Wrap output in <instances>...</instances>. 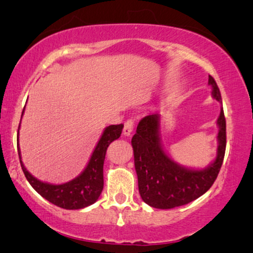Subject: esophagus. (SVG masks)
Listing matches in <instances>:
<instances>
[{"instance_id":"34e87169","label":"esophagus","mask_w":253,"mask_h":253,"mask_svg":"<svg viewBox=\"0 0 253 253\" xmlns=\"http://www.w3.org/2000/svg\"><path fill=\"white\" fill-rule=\"evenodd\" d=\"M133 126H134V120L130 119L127 120L126 123H124V129H123V134L124 136H130L131 132L133 130Z\"/></svg>"}]
</instances>
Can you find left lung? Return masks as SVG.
I'll return each instance as SVG.
<instances>
[{
	"label": "left lung",
	"instance_id": "8db88e82",
	"mask_svg": "<svg viewBox=\"0 0 253 253\" xmlns=\"http://www.w3.org/2000/svg\"><path fill=\"white\" fill-rule=\"evenodd\" d=\"M212 96L221 101V93L212 76H209ZM159 114L145 116L131 139L134 168L141 199L154 209L169 210L183 206L203 196L217 177L226 152V119L221 108L216 124V157L204 169L186 168L169 158L164 150Z\"/></svg>",
	"mask_w": 253,
	"mask_h": 253
}]
</instances>
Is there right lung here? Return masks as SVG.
Listing matches in <instances>:
<instances>
[{"mask_svg":"<svg viewBox=\"0 0 253 253\" xmlns=\"http://www.w3.org/2000/svg\"><path fill=\"white\" fill-rule=\"evenodd\" d=\"M24 110H25V107H24ZM19 127L18 136H17V147H18L20 166H22L26 179L41 197L64 210L85 209L99 199L103 189V161H105L107 148L112 141L119 139L122 133L123 124L109 126L103 130L84 170L77 177L63 184H51V183L40 181L25 168L22 161V155H20L18 141Z\"/></svg>","mask_w":253,"mask_h":253,"instance_id":"obj_1","label":"right lung"}]
</instances>
